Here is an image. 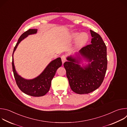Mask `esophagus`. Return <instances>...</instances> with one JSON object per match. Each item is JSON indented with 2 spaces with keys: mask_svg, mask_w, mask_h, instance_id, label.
<instances>
[{
  "mask_svg": "<svg viewBox=\"0 0 127 127\" xmlns=\"http://www.w3.org/2000/svg\"><path fill=\"white\" fill-rule=\"evenodd\" d=\"M61 60H62V63H64L65 61H66V57H65V56H64V55H62V56H61Z\"/></svg>",
  "mask_w": 127,
  "mask_h": 127,
  "instance_id": "obj_1",
  "label": "esophagus"
}]
</instances>
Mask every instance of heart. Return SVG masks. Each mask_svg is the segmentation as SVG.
Here are the masks:
<instances>
[{"mask_svg":"<svg viewBox=\"0 0 127 127\" xmlns=\"http://www.w3.org/2000/svg\"><path fill=\"white\" fill-rule=\"evenodd\" d=\"M72 40H75V45L77 48H81L84 46L88 41L89 37L87 33L82 32L79 33L78 32L72 33L71 35Z\"/></svg>","mask_w":127,"mask_h":127,"instance_id":"1","label":"heart"}]
</instances>
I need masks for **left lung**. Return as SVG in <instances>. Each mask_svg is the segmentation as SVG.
<instances>
[{"mask_svg":"<svg viewBox=\"0 0 127 127\" xmlns=\"http://www.w3.org/2000/svg\"><path fill=\"white\" fill-rule=\"evenodd\" d=\"M91 44L83 47L75 57H67L64 63L66 76L71 89L78 94H87L94 92L101 84L107 69L106 47L100 35L90 30ZM89 63L81 66L82 59Z\"/></svg>","mask_w":127,"mask_h":127,"instance_id":"obj_1","label":"left lung"}]
</instances>
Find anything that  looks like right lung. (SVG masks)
<instances>
[{"instance_id": "1", "label": "right lung", "mask_w": 127, "mask_h": 127, "mask_svg": "<svg viewBox=\"0 0 127 127\" xmlns=\"http://www.w3.org/2000/svg\"><path fill=\"white\" fill-rule=\"evenodd\" d=\"M37 29H30L23 33L18 40L12 54V70L17 85L24 93L32 96L39 97L45 95L50 89L51 81L55 75L58 68L62 63L61 58L59 57L52 61L44 71L37 77L32 79H26L18 74L15 70L13 61V53L20 42L29 35L37 32Z\"/></svg>"}]
</instances>
